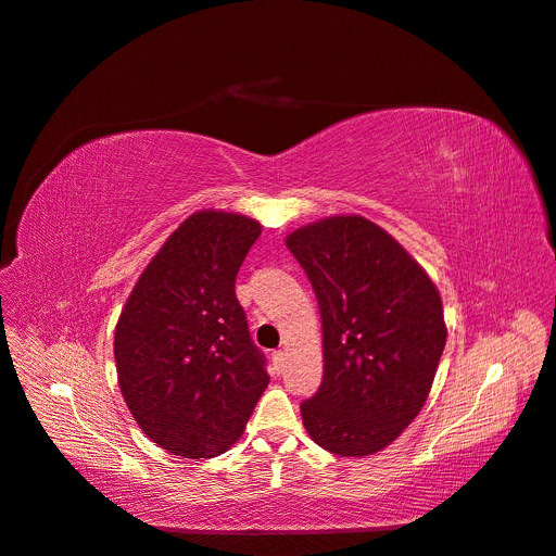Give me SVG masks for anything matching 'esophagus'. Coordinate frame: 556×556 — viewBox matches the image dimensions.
I'll return each mask as SVG.
<instances>
[{
    "instance_id": "34e87169",
    "label": "esophagus",
    "mask_w": 556,
    "mask_h": 556,
    "mask_svg": "<svg viewBox=\"0 0 556 556\" xmlns=\"http://www.w3.org/2000/svg\"><path fill=\"white\" fill-rule=\"evenodd\" d=\"M283 361H286V354L281 352V349H279V352H273V365H275L277 371L283 367Z\"/></svg>"
}]
</instances>
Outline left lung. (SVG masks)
Instances as JSON below:
<instances>
[{"instance_id":"8db88e82","label":"left lung","mask_w":556,"mask_h":556,"mask_svg":"<svg viewBox=\"0 0 556 556\" xmlns=\"http://www.w3.org/2000/svg\"><path fill=\"white\" fill-rule=\"evenodd\" d=\"M323 317L325 376L300 410L340 457L390 446L421 413L446 344L440 290L386 229L329 216L288 233Z\"/></svg>"}]
</instances>
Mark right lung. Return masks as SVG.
I'll use <instances>...</instances> for the list:
<instances>
[{
  "label": "right lung",
  "instance_id": "right-lung-1",
  "mask_svg": "<svg viewBox=\"0 0 556 556\" xmlns=\"http://www.w3.org/2000/svg\"><path fill=\"white\" fill-rule=\"evenodd\" d=\"M254 218L202 210L175 229L137 279L114 329L130 415L151 442L216 457L243 434L270 376L237 300Z\"/></svg>",
  "mask_w": 556,
  "mask_h": 556
}]
</instances>
